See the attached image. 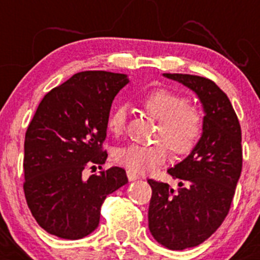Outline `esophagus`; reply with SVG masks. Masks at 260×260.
<instances>
[{"label": "esophagus", "instance_id": "esophagus-1", "mask_svg": "<svg viewBox=\"0 0 260 260\" xmlns=\"http://www.w3.org/2000/svg\"><path fill=\"white\" fill-rule=\"evenodd\" d=\"M127 177H128V180H129V181H135V180L140 179V176H138V175L136 174V172L129 171V170H128V171H127Z\"/></svg>", "mask_w": 260, "mask_h": 260}]
</instances>
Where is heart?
Listing matches in <instances>:
<instances>
[{
	"label": "heart",
	"mask_w": 260,
	"mask_h": 260,
	"mask_svg": "<svg viewBox=\"0 0 260 260\" xmlns=\"http://www.w3.org/2000/svg\"><path fill=\"white\" fill-rule=\"evenodd\" d=\"M138 106L158 120L157 142L152 145H131L118 148L114 159L133 172H149L167 161L170 148L176 154L190 153L200 141L204 131V115L198 106L177 91L158 88L138 98ZM127 108L117 106L107 119V129L114 136L125 128Z\"/></svg>",
	"instance_id": "b5f03b06"
}]
</instances>
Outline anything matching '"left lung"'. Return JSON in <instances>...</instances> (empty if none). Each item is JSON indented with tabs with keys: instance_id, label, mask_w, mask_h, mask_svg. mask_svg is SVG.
Instances as JSON below:
<instances>
[{
	"instance_id": "obj_1",
	"label": "left lung",
	"mask_w": 260,
	"mask_h": 260,
	"mask_svg": "<svg viewBox=\"0 0 260 260\" xmlns=\"http://www.w3.org/2000/svg\"><path fill=\"white\" fill-rule=\"evenodd\" d=\"M164 75L195 91L205 112L199 143L167 170L180 180L177 192L169 183L148 180L149 232L166 248L183 250L210 238L229 212L242 174V129L229 98L214 81L190 74Z\"/></svg>"
}]
</instances>
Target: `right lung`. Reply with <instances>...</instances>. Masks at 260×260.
Wrapping results in <instances>:
<instances>
[{"label":"right lung","mask_w":260,"mask_h":260,"mask_svg":"<svg viewBox=\"0 0 260 260\" xmlns=\"http://www.w3.org/2000/svg\"><path fill=\"white\" fill-rule=\"evenodd\" d=\"M127 75L103 70L74 74L39 104L25 135L23 191L44 230L81 239L96 229L107 195L128 182L120 167L83 179L86 167L106 164L107 119Z\"/></svg>","instance_id":"1"}]
</instances>
